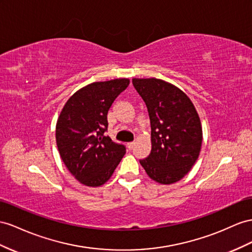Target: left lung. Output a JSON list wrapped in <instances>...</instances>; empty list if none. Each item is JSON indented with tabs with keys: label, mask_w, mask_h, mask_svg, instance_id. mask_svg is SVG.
Here are the masks:
<instances>
[{
	"label": "left lung",
	"mask_w": 252,
	"mask_h": 252,
	"mask_svg": "<svg viewBox=\"0 0 252 252\" xmlns=\"http://www.w3.org/2000/svg\"><path fill=\"white\" fill-rule=\"evenodd\" d=\"M126 79L95 82L70 96L56 122V145L71 175L80 183L105 184L126 154L106 135L107 112L128 86Z\"/></svg>",
	"instance_id": "1"
}]
</instances>
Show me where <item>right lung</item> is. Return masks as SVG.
<instances>
[{"label": "right lung", "mask_w": 252, "mask_h": 252, "mask_svg": "<svg viewBox=\"0 0 252 252\" xmlns=\"http://www.w3.org/2000/svg\"><path fill=\"white\" fill-rule=\"evenodd\" d=\"M151 126V152L139 160L147 175L160 184L183 179L195 165L202 145V126L190 99L158 79H134Z\"/></svg>", "instance_id": "obj_1"}]
</instances>
